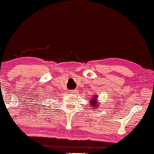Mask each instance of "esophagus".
Returning a JSON list of instances; mask_svg holds the SVG:
<instances>
[{"label": "esophagus", "instance_id": "1", "mask_svg": "<svg viewBox=\"0 0 154 154\" xmlns=\"http://www.w3.org/2000/svg\"><path fill=\"white\" fill-rule=\"evenodd\" d=\"M78 92V90H76V89H75V90H72L71 91V93H72V94H77Z\"/></svg>", "mask_w": 154, "mask_h": 154}]
</instances>
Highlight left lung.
<instances>
[{
  "instance_id": "left-lung-1",
  "label": "left lung",
  "mask_w": 154,
  "mask_h": 154,
  "mask_svg": "<svg viewBox=\"0 0 154 154\" xmlns=\"http://www.w3.org/2000/svg\"><path fill=\"white\" fill-rule=\"evenodd\" d=\"M98 97L97 94H94L92 97L89 98V105L91 107V108L94 109V108H98L100 106V102L99 100H97Z\"/></svg>"
}]
</instances>
